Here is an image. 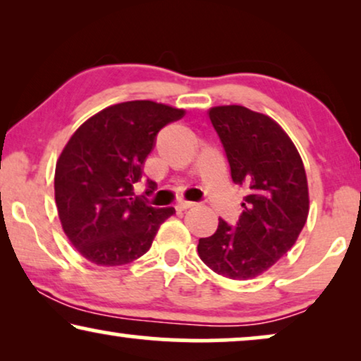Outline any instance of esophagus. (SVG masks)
<instances>
[{"instance_id": "obj_1", "label": "esophagus", "mask_w": 361, "mask_h": 361, "mask_svg": "<svg viewBox=\"0 0 361 361\" xmlns=\"http://www.w3.org/2000/svg\"><path fill=\"white\" fill-rule=\"evenodd\" d=\"M194 205H197L195 202H189V200H180V202H177L176 209H177V210H187V209H190V207H194Z\"/></svg>"}]
</instances>
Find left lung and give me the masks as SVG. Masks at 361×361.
Returning <instances> with one entry per match:
<instances>
[{
	"label": "left lung",
	"instance_id": "left-lung-1",
	"mask_svg": "<svg viewBox=\"0 0 361 361\" xmlns=\"http://www.w3.org/2000/svg\"><path fill=\"white\" fill-rule=\"evenodd\" d=\"M230 164L246 190L235 225L219 221L199 240V256L216 274L251 279L293 248L309 214L307 177L298 149L274 120L240 105L209 111Z\"/></svg>",
	"mask_w": 361,
	"mask_h": 361
}]
</instances>
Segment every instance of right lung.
I'll return each instance as SVG.
<instances>
[{"label": "right lung", "mask_w": 361, "mask_h": 361, "mask_svg": "<svg viewBox=\"0 0 361 361\" xmlns=\"http://www.w3.org/2000/svg\"><path fill=\"white\" fill-rule=\"evenodd\" d=\"M184 110L149 100L108 106L87 120L63 147L56 166V204L62 228L78 253L98 266H121L151 248L174 207L156 209L136 195L146 157L166 125Z\"/></svg>", "instance_id": "add662e5"}]
</instances>
